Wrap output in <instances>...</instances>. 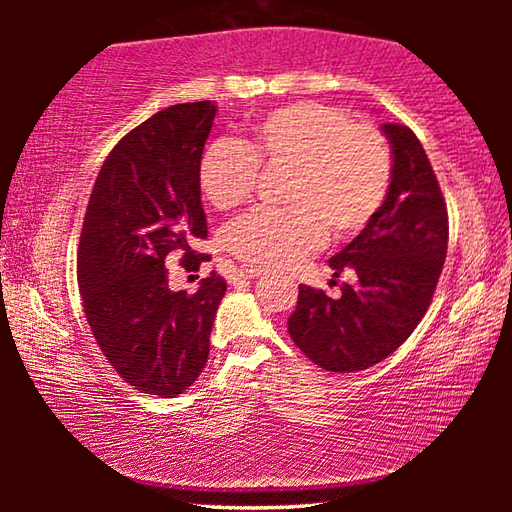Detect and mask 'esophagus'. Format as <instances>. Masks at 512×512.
<instances>
[{
  "label": "esophagus",
  "mask_w": 512,
  "mask_h": 512,
  "mask_svg": "<svg viewBox=\"0 0 512 512\" xmlns=\"http://www.w3.org/2000/svg\"><path fill=\"white\" fill-rule=\"evenodd\" d=\"M264 273V268L259 266H241L239 268V277H244V280H255V277H259Z\"/></svg>",
  "instance_id": "esophagus-1"
}]
</instances>
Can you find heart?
Masks as SVG:
<instances>
[{
	"label": "heart",
	"mask_w": 512,
	"mask_h": 512,
	"mask_svg": "<svg viewBox=\"0 0 512 512\" xmlns=\"http://www.w3.org/2000/svg\"><path fill=\"white\" fill-rule=\"evenodd\" d=\"M259 167L289 169L284 203L259 207L225 232L232 255L248 264H298L332 239H350L375 219L391 187V155L379 133L354 126L339 108L316 101L280 106L257 121L248 140L212 142L198 160L207 205L230 212L253 196Z\"/></svg>",
	"instance_id": "heart-1"
}]
</instances>
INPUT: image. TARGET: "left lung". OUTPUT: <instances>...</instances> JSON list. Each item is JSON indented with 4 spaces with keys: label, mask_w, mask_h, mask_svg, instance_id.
I'll list each match as a JSON object with an SVG mask.
<instances>
[{
    "label": "left lung",
    "mask_w": 512,
    "mask_h": 512,
    "mask_svg": "<svg viewBox=\"0 0 512 512\" xmlns=\"http://www.w3.org/2000/svg\"><path fill=\"white\" fill-rule=\"evenodd\" d=\"M381 131L393 146L386 201L329 259L334 277L354 273L357 284H343L341 298L300 284L289 318L293 343L323 370H366L400 348L427 314L447 257V203L427 153L409 126Z\"/></svg>",
    "instance_id": "1"
}]
</instances>
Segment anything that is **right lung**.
<instances>
[{
  "label": "right lung",
  "mask_w": 512,
  "mask_h": 512,
  "mask_svg": "<svg viewBox=\"0 0 512 512\" xmlns=\"http://www.w3.org/2000/svg\"><path fill=\"white\" fill-rule=\"evenodd\" d=\"M212 101L155 112L121 137L92 187L79 241L85 318L117 375L140 393L176 397L210 354V332L228 284L203 277L196 293L171 291L164 259L198 271L210 255L198 160L210 137Z\"/></svg>",
  "instance_id": "add662e5"
}]
</instances>
